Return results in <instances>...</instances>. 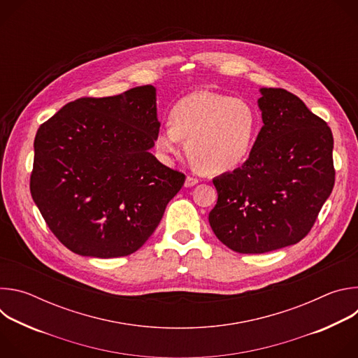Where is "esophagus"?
Instances as JSON below:
<instances>
[{
  "instance_id": "34e87169",
  "label": "esophagus",
  "mask_w": 358,
  "mask_h": 358,
  "mask_svg": "<svg viewBox=\"0 0 358 358\" xmlns=\"http://www.w3.org/2000/svg\"><path fill=\"white\" fill-rule=\"evenodd\" d=\"M196 184H198V180H196L195 177H191V176H188V177L185 178V182H184L185 187H194V185H196Z\"/></svg>"
}]
</instances>
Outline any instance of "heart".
Masks as SVG:
<instances>
[{
  "instance_id": "1",
  "label": "heart",
  "mask_w": 358,
  "mask_h": 358,
  "mask_svg": "<svg viewBox=\"0 0 358 358\" xmlns=\"http://www.w3.org/2000/svg\"><path fill=\"white\" fill-rule=\"evenodd\" d=\"M259 117L243 99L196 92L178 100L170 123L156 136V148L170 162L180 156L181 141L196 169L207 174L228 173L242 166L257 141Z\"/></svg>"
}]
</instances>
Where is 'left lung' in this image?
<instances>
[{"label": "left lung", "mask_w": 358, "mask_h": 358, "mask_svg": "<svg viewBox=\"0 0 358 358\" xmlns=\"http://www.w3.org/2000/svg\"><path fill=\"white\" fill-rule=\"evenodd\" d=\"M264 126L249 159L213 180L217 238L239 253H265L301 241L334 187L333 134L293 93L262 87Z\"/></svg>", "instance_id": "left-lung-1"}]
</instances>
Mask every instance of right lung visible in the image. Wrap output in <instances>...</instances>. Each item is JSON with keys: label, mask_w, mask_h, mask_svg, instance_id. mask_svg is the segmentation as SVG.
Masks as SVG:
<instances>
[{"label": "right lung", "mask_w": 358, "mask_h": 358, "mask_svg": "<svg viewBox=\"0 0 358 358\" xmlns=\"http://www.w3.org/2000/svg\"><path fill=\"white\" fill-rule=\"evenodd\" d=\"M159 130L151 85L76 99L39 126L31 195L69 250L127 257L156 231L185 181L150 152Z\"/></svg>", "instance_id": "add662e5"}]
</instances>
